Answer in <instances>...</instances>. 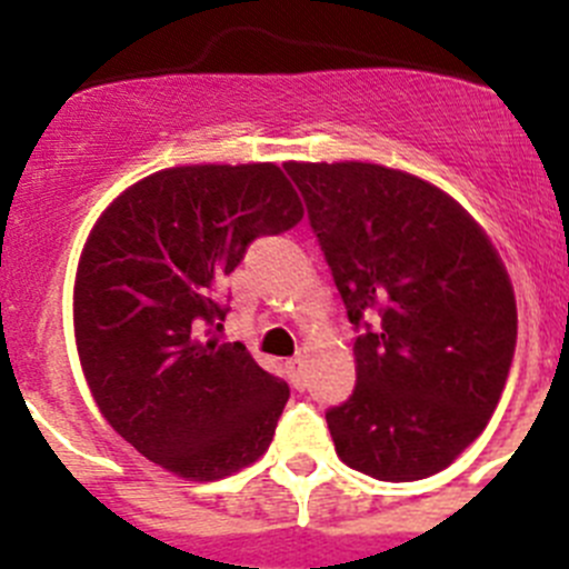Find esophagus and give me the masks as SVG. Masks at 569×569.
<instances>
[{"label":"esophagus","mask_w":569,"mask_h":569,"mask_svg":"<svg viewBox=\"0 0 569 569\" xmlns=\"http://www.w3.org/2000/svg\"><path fill=\"white\" fill-rule=\"evenodd\" d=\"M288 376H290V381H293V387H305V356H296V359H290L288 365Z\"/></svg>","instance_id":"obj_1"}]
</instances>
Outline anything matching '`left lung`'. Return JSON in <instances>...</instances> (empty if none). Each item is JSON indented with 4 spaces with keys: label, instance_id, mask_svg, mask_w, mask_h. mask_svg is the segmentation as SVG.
I'll use <instances>...</instances> for the list:
<instances>
[{
    "label": "left lung",
    "instance_id": "left-lung-1",
    "mask_svg": "<svg viewBox=\"0 0 569 569\" xmlns=\"http://www.w3.org/2000/svg\"><path fill=\"white\" fill-rule=\"evenodd\" d=\"M284 170L359 330L353 396L325 413L336 453L379 481L427 479L499 405L519 321L510 276L479 222L419 176L370 162Z\"/></svg>",
    "mask_w": 569,
    "mask_h": 569
}]
</instances>
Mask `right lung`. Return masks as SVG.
Masks as SVG:
<instances>
[{
  "instance_id": "right-lung-1",
  "label": "right lung",
  "mask_w": 569,
  "mask_h": 569,
  "mask_svg": "<svg viewBox=\"0 0 569 569\" xmlns=\"http://www.w3.org/2000/svg\"><path fill=\"white\" fill-rule=\"evenodd\" d=\"M305 208L273 162L184 164L130 184L84 241L73 330L93 401L144 459L224 479L270 447L288 385L241 341H219V299L259 236Z\"/></svg>"
}]
</instances>
